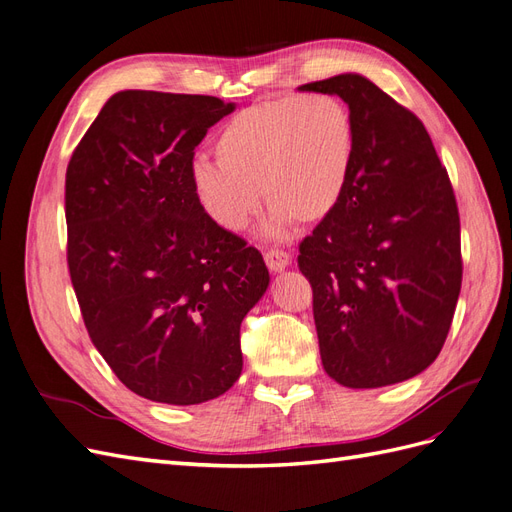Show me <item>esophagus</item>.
Returning a JSON list of instances; mask_svg holds the SVG:
<instances>
[{"label":"esophagus","instance_id":"1","mask_svg":"<svg viewBox=\"0 0 512 512\" xmlns=\"http://www.w3.org/2000/svg\"><path fill=\"white\" fill-rule=\"evenodd\" d=\"M265 262L271 271H282L290 265V254L284 250H278V247H271V250L265 252Z\"/></svg>","mask_w":512,"mask_h":512}]
</instances>
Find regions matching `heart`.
<instances>
[{
	"label": "heart",
	"instance_id": "heart-1",
	"mask_svg": "<svg viewBox=\"0 0 512 512\" xmlns=\"http://www.w3.org/2000/svg\"><path fill=\"white\" fill-rule=\"evenodd\" d=\"M217 159L198 157L191 185L217 226L241 232L260 206L278 234L290 219L314 224L340 202L355 155L349 105L329 92L262 101L234 114L215 137Z\"/></svg>",
	"mask_w": 512,
	"mask_h": 512
}]
</instances>
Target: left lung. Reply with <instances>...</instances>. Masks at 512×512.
Instances as JSON below:
<instances>
[{"label":"left lung","mask_w":512,"mask_h":512,"mask_svg":"<svg viewBox=\"0 0 512 512\" xmlns=\"http://www.w3.org/2000/svg\"><path fill=\"white\" fill-rule=\"evenodd\" d=\"M299 90L338 94L355 155L336 209L299 245L327 375L383 388L435 362L457 308L461 222L422 120L370 79L347 73Z\"/></svg>","instance_id":"left-lung-1"}]
</instances>
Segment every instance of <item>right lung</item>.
<instances>
[{
	"label": "right lung",
	"mask_w": 512,
	"mask_h": 512,
	"mask_svg": "<svg viewBox=\"0 0 512 512\" xmlns=\"http://www.w3.org/2000/svg\"><path fill=\"white\" fill-rule=\"evenodd\" d=\"M232 112L217 96L118 92L66 168V260L90 340L155 403L232 388L241 321L269 286L262 254L217 226L191 185L193 150Z\"/></svg>",
	"instance_id": "add662e5"
}]
</instances>
